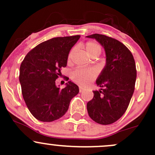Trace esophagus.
I'll use <instances>...</instances> for the list:
<instances>
[{
    "label": "esophagus",
    "instance_id": "1",
    "mask_svg": "<svg viewBox=\"0 0 155 155\" xmlns=\"http://www.w3.org/2000/svg\"><path fill=\"white\" fill-rule=\"evenodd\" d=\"M84 90H85V88H84L83 87L79 86V91H80V92H82V91H83Z\"/></svg>",
    "mask_w": 155,
    "mask_h": 155
}]
</instances>
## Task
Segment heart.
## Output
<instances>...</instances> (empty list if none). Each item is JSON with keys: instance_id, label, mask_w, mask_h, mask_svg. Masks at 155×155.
Returning <instances> with one entry per match:
<instances>
[{"instance_id": "obj_1", "label": "heart", "mask_w": 155, "mask_h": 155, "mask_svg": "<svg viewBox=\"0 0 155 155\" xmlns=\"http://www.w3.org/2000/svg\"><path fill=\"white\" fill-rule=\"evenodd\" d=\"M85 51L91 57L97 54L99 55L101 52V47L95 42L89 41L85 44ZM73 54V50L68 55V60H70ZM97 76V70L94 68L91 69H76L72 73V78L78 83L85 85L91 81Z\"/></svg>"}]
</instances>
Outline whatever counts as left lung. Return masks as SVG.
<instances>
[{"label": "left lung", "mask_w": 155, "mask_h": 155, "mask_svg": "<svg viewBox=\"0 0 155 155\" xmlns=\"http://www.w3.org/2000/svg\"><path fill=\"white\" fill-rule=\"evenodd\" d=\"M95 39L105 50L106 65L96 80L99 91L87 102L90 118L100 124H110L119 119L127 109L135 88V61L129 49L115 39L102 34L87 36Z\"/></svg>", "instance_id": "8db88e82"}]
</instances>
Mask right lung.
<instances>
[{
    "mask_svg": "<svg viewBox=\"0 0 155 155\" xmlns=\"http://www.w3.org/2000/svg\"><path fill=\"white\" fill-rule=\"evenodd\" d=\"M79 38L76 35L50 39L30 51L21 62V93L29 111L39 121L51 122L61 118L72 98L79 93L78 85L71 81L61 89L55 80L61 76L69 52Z\"/></svg>",
    "mask_w": 155,
    "mask_h": 155,
    "instance_id": "right-lung-1",
    "label": "right lung"
}]
</instances>
